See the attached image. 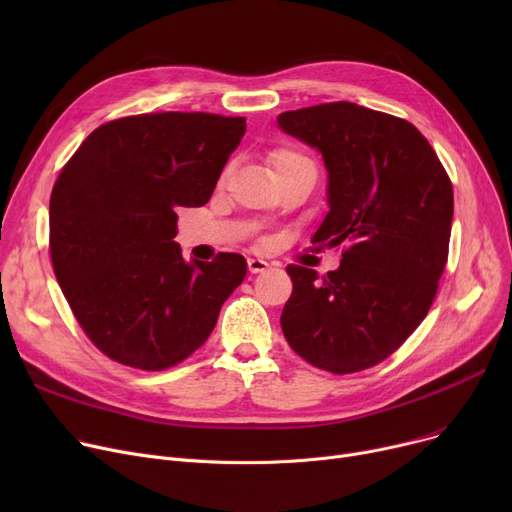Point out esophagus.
Here are the masks:
<instances>
[{
  "instance_id": "obj_1",
  "label": "esophagus",
  "mask_w": 512,
  "mask_h": 512,
  "mask_svg": "<svg viewBox=\"0 0 512 512\" xmlns=\"http://www.w3.org/2000/svg\"><path fill=\"white\" fill-rule=\"evenodd\" d=\"M247 265H249L251 274H259V272H263V270H267V267H270V263L263 261V259H257V257H249Z\"/></svg>"
}]
</instances>
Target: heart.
Returning a JSON list of instances; mask_svg holds the SVG:
<instances>
[{
    "instance_id": "obj_1",
    "label": "heart",
    "mask_w": 512,
    "mask_h": 512,
    "mask_svg": "<svg viewBox=\"0 0 512 512\" xmlns=\"http://www.w3.org/2000/svg\"><path fill=\"white\" fill-rule=\"evenodd\" d=\"M303 164H311V161L294 149H288V147H280V149H274L270 153V166L274 170V174H280L288 168H294V166H303Z\"/></svg>"
}]
</instances>
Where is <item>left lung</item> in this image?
<instances>
[{
	"label": "left lung",
	"mask_w": 512,
	"mask_h": 512,
	"mask_svg": "<svg viewBox=\"0 0 512 512\" xmlns=\"http://www.w3.org/2000/svg\"><path fill=\"white\" fill-rule=\"evenodd\" d=\"M278 126L324 157L328 205L313 242L346 245L319 278L288 265L282 332L307 363L332 373L378 365L427 315L448 259L452 184L407 120L336 101L284 112Z\"/></svg>",
	"instance_id": "8db88e82"
}]
</instances>
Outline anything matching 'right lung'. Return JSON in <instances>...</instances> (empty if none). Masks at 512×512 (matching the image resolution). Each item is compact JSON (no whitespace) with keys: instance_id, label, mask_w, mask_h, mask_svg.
Masks as SVG:
<instances>
[{"instance_id":"right-lung-1","label":"right lung","mask_w":512,"mask_h":512,"mask_svg":"<svg viewBox=\"0 0 512 512\" xmlns=\"http://www.w3.org/2000/svg\"><path fill=\"white\" fill-rule=\"evenodd\" d=\"M245 118L161 112L95 128L53 184L49 251L64 297L110 359L168 369L209 338L247 261H184L178 207L209 201Z\"/></svg>"}]
</instances>
